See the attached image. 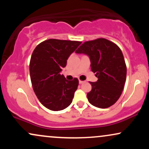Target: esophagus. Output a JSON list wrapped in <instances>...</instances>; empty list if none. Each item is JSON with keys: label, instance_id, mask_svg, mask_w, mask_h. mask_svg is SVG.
Here are the masks:
<instances>
[{"label": "esophagus", "instance_id": "1", "mask_svg": "<svg viewBox=\"0 0 149 149\" xmlns=\"http://www.w3.org/2000/svg\"><path fill=\"white\" fill-rule=\"evenodd\" d=\"M85 83V81H83V80H79V83L80 84H82V83Z\"/></svg>", "mask_w": 149, "mask_h": 149}]
</instances>
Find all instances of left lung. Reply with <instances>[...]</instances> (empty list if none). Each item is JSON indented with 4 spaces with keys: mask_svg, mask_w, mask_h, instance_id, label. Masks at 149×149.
<instances>
[{
    "mask_svg": "<svg viewBox=\"0 0 149 149\" xmlns=\"http://www.w3.org/2000/svg\"><path fill=\"white\" fill-rule=\"evenodd\" d=\"M89 56L97 82H90L92 90L88 100L95 107L106 109L117 102L123 90L127 67L123 54L116 44L105 38L83 42L76 51Z\"/></svg>",
    "mask_w": 149,
    "mask_h": 149,
    "instance_id": "obj_1",
    "label": "left lung"
}]
</instances>
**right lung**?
I'll return each mask as SVG.
<instances>
[{
	"mask_svg": "<svg viewBox=\"0 0 149 149\" xmlns=\"http://www.w3.org/2000/svg\"><path fill=\"white\" fill-rule=\"evenodd\" d=\"M80 44L74 40L48 39L38 44L32 53L29 64L32 86L40 103L49 110H63L72 102L78 80H66L60 72Z\"/></svg>",
	"mask_w": 149,
	"mask_h": 149,
	"instance_id": "1",
	"label": "right lung"
}]
</instances>
